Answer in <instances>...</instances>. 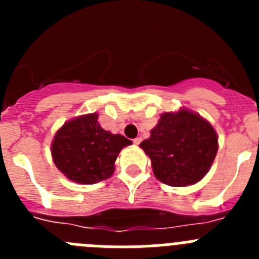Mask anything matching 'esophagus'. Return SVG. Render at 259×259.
I'll list each match as a JSON object with an SVG mask.
<instances>
[{
	"instance_id": "1",
	"label": "esophagus",
	"mask_w": 259,
	"mask_h": 259,
	"mask_svg": "<svg viewBox=\"0 0 259 259\" xmlns=\"http://www.w3.org/2000/svg\"><path fill=\"white\" fill-rule=\"evenodd\" d=\"M141 140H143L141 137H136V139H134V144H136V145H139V144L141 143Z\"/></svg>"
}]
</instances>
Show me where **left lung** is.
<instances>
[{
	"mask_svg": "<svg viewBox=\"0 0 259 259\" xmlns=\"http://www.w3.org/2000/svg\"><path fill=\"white\" fill-rule=\"evenodd\" d=\"M159 182L185 187L200 182L218 152V137L209 122L187 110L164 113L140 144Z\"/></svg>",
	"mask_w": 259,
	"mask_h": 259,
	"instance_id": "1",
	"label": "left lung"
}]
</instances>
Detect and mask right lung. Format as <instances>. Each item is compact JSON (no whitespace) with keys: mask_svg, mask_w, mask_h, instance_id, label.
<instances>
[{"mask_svg":"<svg viewBox=\"0 0 259 259\" xmlns=\"http://www.w3.org/2000/svg\"><path fill=\"white\" fill-rule=\"evenodd\" d=\"M132 141L105 131L98 114L79 116L62 125L52 144L53 161L66 178L80 184H96L114 172L119 152Z\"/></svg>","mask_w":259,"mask_h":259,"instance_id":"right-lung-1","label":"right lung"}]
</instances>
